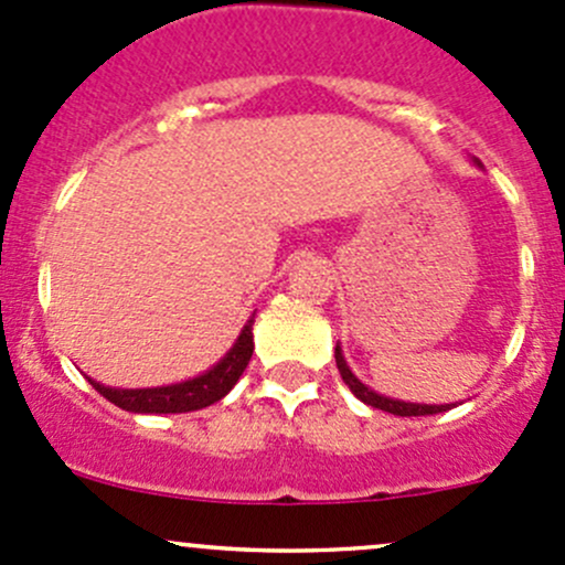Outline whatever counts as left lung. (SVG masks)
I'll return each instance as SVG.
<instances>
[{
  "label": "left lung",
  "instance_id": "obj_1",
  "mask_svg": "<svg viewBox=\"0 0 565 565\" xmlns=\"http://www.w3.org/2000/svg\"><path fill=\"white\" fill-rule=\"evenodd\" d=\"M334 362H338L340 377H343L345 386L351 388L353 396H356V399H362L364 405L377 407V411H386L394 415H434V413H445L454 407V405H415V402H402V399H392V396L375 394L373 388L364 386V383L351 373L349 364H345V359H343V351H340V345H334Z\"/></svg>",
  "mask_w": 565,
  "mask_h": 565
}]
</instances>
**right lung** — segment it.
Returning <instances> with one entry per match:
<instances>
[{"mask_svg":"<svg viewBox=\"0 0 565 565\" xmlns=\"http://www.w3.org/2000/svg\"><path fill=\"white\" fill-rule=\"evenodd\" d=\"M252 324L254 319L246 321V327L241 330L238 340L233 343V349L227 351L212 370L192 377V381H182V383H173V386H158V388H111V386H104V383H96L93 377H88V381L98 394L107 396L111 405L122 407V411L128 413L201 411V407H209L214 405V402H220L222 396L238 383V377L244 375L246 364H249L252 351H254Z\"/></svg>","mask_w":565,"mask_h":565,"instance_id":"add662e5","label":"right lung"}]
</instances>
